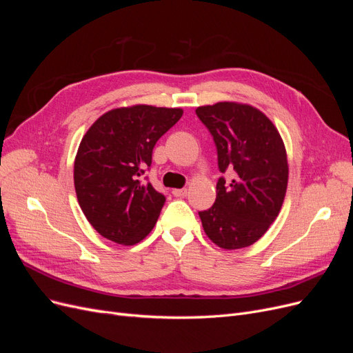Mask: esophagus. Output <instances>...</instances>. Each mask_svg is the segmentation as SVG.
Returning <instances> with one entry per match:
<instances>
[{"label":"esophagus","mask_w":353,"mask_h":353,"mask_svg":"<svg viewBox=\"0 0 353 353\" xmlns=\"http://www.w3.org/2000/svg\"><path fill=\"white\" fill-rule=\"evenodd\" d=\"M172 194L175 197H184V196H187V188H174Z\"/></svg>","instance_id":"1"}]
</instances>
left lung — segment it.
<instances>
[{"label":"left lung","instance_id":"obj_1","mask_svg":"<svg viewBox=\"0 0 353 353\" xmlns=\"http://www.w3.org/2000/svg\"><path fill=\"white\" fill-rule=\"evenodd\" d=\"M218 150L216 200L199 212L203 230L218 248H249L279 216L287 191L288 163L283 138L271 119L250 104L221 101L196 109Z\"/></svg>","mask_w":353,"mask_h":353}]
</instances>
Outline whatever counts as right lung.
<instances>
[{
	"instance_id": "right-lung-1",
	"label": "right lung",
	"mask_w": 353,
	"mask_h": 353,
	"mask_svg": "<svg viewBox=\"0 0 353 353\" xmlns=\"http://www.w3.org/2000/svg\"><path fill=\"white\" fill-rule=\"evenodd\" d=\"M183 113L147 104L112 109L82 137L74 191L85 218L104 239L134 245L153 230L166 199L141 176L152 165L154 144Z\"/></svg>"
}]
</instances>
